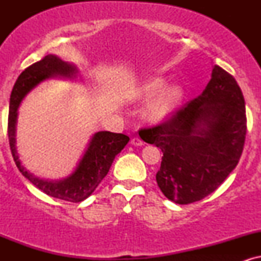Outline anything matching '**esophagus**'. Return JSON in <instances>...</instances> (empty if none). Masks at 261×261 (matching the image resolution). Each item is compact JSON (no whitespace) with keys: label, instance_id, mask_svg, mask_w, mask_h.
<instances>
[{"label":"esophagus","instance_id":"obj_1","mask_svg":"<svg viewBox=\"0 0 261 261\" xmlns=\"http://www.w3.org/2000/svg\"><path fill=\"white\" fill-rule=\"evenodd\" d=\"M131 145L142 146V145H145V142H143V141L141 140L140 137H134V139H131Z\"/></svg>","mask_w":261,"mask_h":261}]
</instances>
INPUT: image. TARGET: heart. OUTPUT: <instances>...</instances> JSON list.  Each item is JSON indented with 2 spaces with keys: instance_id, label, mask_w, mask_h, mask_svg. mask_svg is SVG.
<instances>
[{
  "instance_id": "b5f03b06",
  "label": "heart",
  "mask_w": 261,
  "mask_h": 261,
  "mask_svg": "<svg viewBox=\"0 0 261 261\" xmlns=\"http://www.w3.org/2000/svg\"><path fill=\"white\" fill-rule=\"evenodd\" d=\"M164 80L152 79L143 83L137 89L136 98L140 100L151 99L157 95L154 100L146 109V116L149 120L158 121L166 119L178 108L182 99V89L179 86H170L163 89Z\"/></svg>"
}]
</instances>
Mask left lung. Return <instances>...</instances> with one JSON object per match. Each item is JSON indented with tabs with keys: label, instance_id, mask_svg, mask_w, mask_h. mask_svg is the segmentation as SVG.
I'll use <instances>...</instances> for the list:
<instances>
[{
	"label": "left lung",
	"instance_id": "8db88e82",
	"mask_svg": "<svg viewBox=\"0 0 261 261\" xmlns=\"http://www.w3.org/2000/svg\"><path fill=\"white\" fill-rule=\"evenodd\" d=\"M139 134L163 152L155 180L164 196L179 205L199 201L226 180L243 152V93L232 74L215 65L199 97Z\"/></svg>",
	"mask_w": 261,
	"mask_h": 261
}]
</instances>
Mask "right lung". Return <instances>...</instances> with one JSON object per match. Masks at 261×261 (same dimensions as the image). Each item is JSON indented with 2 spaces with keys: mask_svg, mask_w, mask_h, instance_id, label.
<instances>
[{
  "mask_svg": "<svg viewBox=\"0 0 261 261\" xmlns=\"http://www.w3.org/2000/svg\"><path fill=\"white\" fill-rule=\"evenodd\" d=\"M74 71V66L62 61L55 55H46L40 61L27 67L19 74L12 89L7 128L11 152L19 172L46 195L68 202H81L91 195L108 174L113 161L115 160V155L120 153L130 140L126 135L114 134L109 131H99L94 134L76 170L68 178L60 181L39 179L20 164L16 149L17 110L20 101L41 81L56 74L71 77L73 76Z\"/></svg>",
  "mask_w": 261,
  "mask_h": 261,
  "instance_id": "add662e5",
  "label": "right lung"
}]
</instances>
